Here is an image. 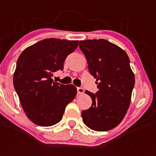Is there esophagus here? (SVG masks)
<instances>
[{
	"mask_svg": "<svg viewBox=\"0 0 156 156\" xmlns=\"http://www.w3.org/2000/svg\"><path fill=\"white\" fill-rule=\"evenodd\" d=\"M77 91H78V94L81 95L84 93V89L83 87H77Z\"/></svg>",
	"mask_w": 156,
	"mask_h": 156,
	"instance_id": "obj_1",
	"label": "esophagus"
}]
</instances>
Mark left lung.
<instances>
[{
  "label": "left lung",
  "mask_w": 156,
  "mask_h": 156,
  "mask_svg": "<svg viewBox=\"0 0 156 156\" xmlns=\"http://www.w3.org/2000/svg\"><path fill=\"white\" fill-rule=\"evenodd\" d=\"M79 48L99 89L95 94L86 90L92 104L82 112L83 121L93 130H110L121 123L130 104L135 78L129 58L121 48L103 39L80 41Z\"/></svg>",
  "instance_id": "obj_1"
}]
</instances>
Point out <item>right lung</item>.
<instances>
[{"label":"right lung","mask_w":156,"mask_h":156,"mask_svg":"<svg viewBox=\"0 0 156 156\" xmlns=\"http://www.w3.org/2000/svg\"><path fill=\"white\" fill-rule=\"evenodd\" d=\"M78 46V40L45 39L27 48L18 57L13 87L26 115L35 125L58 123L75 98L76 87L56 83L52 77L63 70L64 61Z\"/></svg>","instance_id":"right-lung-1"}]
</instances>
